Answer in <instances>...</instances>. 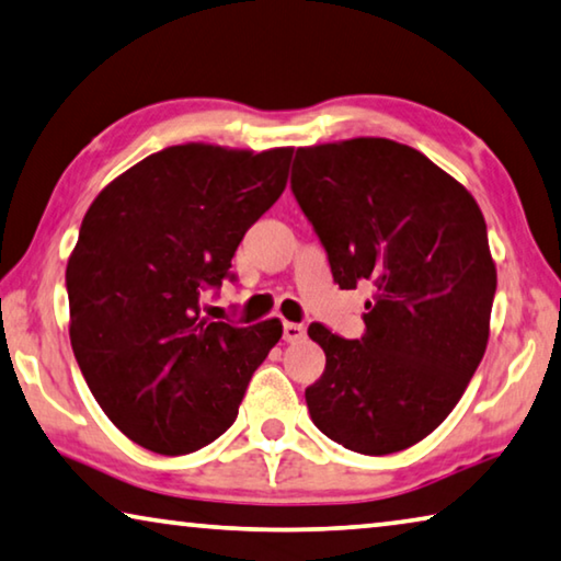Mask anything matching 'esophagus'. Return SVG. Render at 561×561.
Here are the masks:
<instances>
[{
    "instance_id": "esophagus-1",
    "label": "esophagus",
    "mask_w": 561,
    "mask_h": 561,
    "mask_svg": "<svg viewBox=\"0 0 561 561\" xmlns=\"http://www.w3.org/2000/svg\"><path fill=\"white\" fill-rule=\"evenodd\" d=\"M282 336H284V342H299V340H305V336H307V329H305V324L284 322Z\"/></svg>"
}]
</instances>
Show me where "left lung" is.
I'll return each mask as SVG.
<instances>
[{
  "label": "left lung",
  "mask_w": 561,
  "mask_h": 561,
  "mask_svg": "<svg viewBox=\"0 0 561 561\" xmlns=\"http://www.w3.org/2000/svg\"><path fill=\"white\" fill-rule=\"evenodd\" d=\"M291 194L342 289L369 282L364 334H307L327 367L307 387L314 426L359 455L422 442L484 357L496 270L465 186L416 149L362 137L297 149Z\"/></svg>",
  "instance_id": "8db88e82"
}]
</instances>
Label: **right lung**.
Here are the masks:
<instances>
[{"instance_id":"add662e5","label":"right lung","mask_w":561,"mask_h":561,"mask_svg":"<svg viewBox=\"0 0 561 561\" xmlns=\"http://www.w3.org/2000/svg\"><path fill=\"white\" fill-rule=\"evenodd\" d=\"M291 149L180 145L127 169L92 202L67 264L69 340L112 424L157 455H190L234 424L279 319L202 314L247 229L287 186Z\"/></svg>"}]
</instances>
